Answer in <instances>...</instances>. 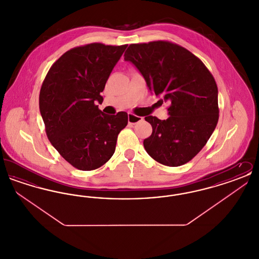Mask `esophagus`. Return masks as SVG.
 I'll use <instances>...</instances> for the list:
<instances>
[{"instance_id":"1","label":"esophagus","mask_w":259,"mask_h":259,"mask_svg":"<svg viewBox=\"0 0 259 259\" xmlns=\"http://www.w3.org/2000/svg\"><path fill=\"white\" fill-rule=\"evenodd\" d=\"M142 120H143V117L135 115L134 113H131V112L128 113V122H129V124H133L134 125V124L138 123V122H140Z\"/></svg>"}]
</instances>
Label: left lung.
Segmentation results:
<instances>
[{"label":"left lung","mask_w":259,"mask_h":259,"mask_svg":"<svg viewBox=\"0 0 259 259\" xmlns=\"http://www.w3.org/2000/svg\"><path fill=\"white\" fill-rule=\"evenodd\" d=\"M143 74L148 89L170 104L166 120L149 115L152 133L144 147L157 162L178 167L207 144L219 121L218 85L207 67L190 51L170 41L133 44L124 53Z\"/></svg>","instance_id":"left-lung-1"}]
</instances>
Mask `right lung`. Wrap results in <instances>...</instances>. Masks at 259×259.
I'll return each instance as SVG.
<instances>
[{"label":"right lung","mask_w":259,"mask_h":259,"mask_svg":"<svg viewBox=\"0 0 259 259\" xmlns=\"http://www.w3.org/2000/svg\"><path fill=\"white\" fill-rule=\"evenodd\" d=\"M127 45L93 42L65 52L47 74L38 105L51 145L74 168L91 171L111 159L128 115L105 114L106 82Z\"/></svg>","instance_id":"obj_1"}]
</instances>
